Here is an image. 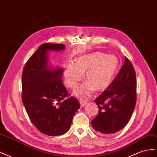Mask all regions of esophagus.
Masks as SVG:
<instances>
[{
	"label": "esophagus",
	"mask_w": 157,
	"mask_h": 157,
	"mask_svg": "<svg viewBox=\"0 0 157 157\" xmlns=\"http://www.w3.org/2000/svg\"><path fill=\"white\" fill-rule=\"evenodd\" d=\"M87 103H88L87 101H85L84 100H80V106H81V107L85 106Z\"/></svg>",
	"instance_id": "1"
}]
</instances>
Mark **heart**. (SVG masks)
Segmentation results:
<instances>
[{"label":"heart","mask_w":157,"mask_h":157,"mask_svg":"<svg viewBox=\"0 0 157 157\" xmlns=\"http://www.w3.org/2000/svg\"><path fill=\"white\" fill-rule=\"evenodd\" d=\"M118 66L119 60L115 55L99 52L84 54L76 59L75 64L66 65L63 73L65 82L68 87L75 89L85 73L86 80L73 94L79 98H88L96 89L103 91L110 86Z\"/></svg>","instance_id":"heart-1"}]
</instances>
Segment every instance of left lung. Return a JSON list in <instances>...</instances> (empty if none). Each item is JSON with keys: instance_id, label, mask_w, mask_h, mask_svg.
<instances>
[{"instance_id": "1", "label": "left lung", "mask_w": 157, "mask_h": 157, "mask_svg": "<svg viewBox=\"0 0 157 157\" xmlns=\"http://www.w3.org/2000/svg\"><path fill=\"white\" fill-rule=\"evenodd\" d=\"M95 102L99 112L92 121V126L96 131L103 135L111 134L128 124L136 102V75L127 58L117 77Z\"/></svg>"}]
</instances>
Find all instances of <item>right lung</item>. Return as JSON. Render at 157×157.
I'll return each instance as SVG.
<instances>
[{
	"label": "right lung",
	"instance_id": "add662e5",
	"mask_svg": "<svg viewBox=\"0 0 157 157\" xmlns=\"http://www.w3.org/2000/svg\"><path fill=\"white\" fill-rule=\"evenodd\" d=\"M65 49L62 44H41L27 61L22 74V101L28 116L42 134L57 136L71 127L73 117L80 105L77 99L68 96L61 80L62 67L48 62L50 51Z\"/></svg>",
	"mask_w": 157,
	"mask_h": 157
}]
</instances>
